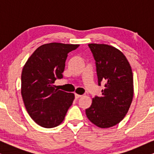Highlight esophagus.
Segmentation results:
<instances>
[{
  "instance_id": "34e87169",
  "label": "esophagus",
  "mask_w": 154,
  "mask_h": 154,
  "mask_svg": "<svg viewBox=\"0 0 154 154\" xmlns=\"http://www.w3.org/2000/svg\"><path fill=\"white\" fill-rule=\"evenodd\" d=\"M82 97V95H80V94H75V99H79Z\"/></svg>"
}]
</instances>
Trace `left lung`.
I'll return each mask as SVG.
<instances>
[{
    "mask_svg": "<svg viewBox=\"0 0 154 154\" xmlns=\"http://www.w3.org/2000/svg\"><path fill=\"white\" fill-rule=\"evenodd\" d=\"M95 60L98 85L105 83L102 95L92 99L85 110L88 119L101 128L113 127L124 119L133 98V74L122 52L106 44L90 43Z\"/></svg>",
    "mask_w": 154,
    "mask_h": 154,
    "instance_id": "obj_1",
    "label": "left lung"
}]
</instances>
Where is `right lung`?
Returning <instances> with one entry per match:
<instances>
[{"instance_id": "1", "label": "right lung", "mask_w": 154, "mask_h": 154, "mask_svg": "<svg viewBox=\"0 0 154 154\" xmlns=\"http://www.w3.org/2000/svg\"><path fill=\"white\" fill-rule=\"evenodd\" d=\"M79 45L51 43L41 45L23 67L21 93L27 112L41 127L52 128L64 121L75 96L55 88L63 78L68 53Z\"/></svg>"}]
</instances>
